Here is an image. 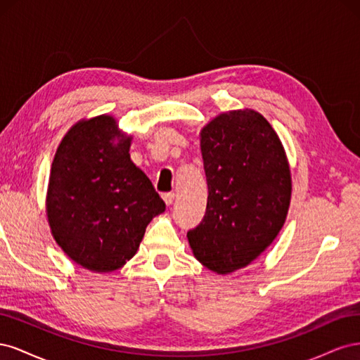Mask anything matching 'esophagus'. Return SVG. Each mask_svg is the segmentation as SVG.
<instances>
[{"instance_id":"esophagus-1","label":"esophagus","mask_w":360,"mask_h":360,"mask_svg":"<svg viewBox=\"0 0 360 360\" xmlns=\"http://www.w3.org/2000/svg\"><path fill=\"white\" fill-rule=\"evenodd\" d=\"M162 198H163V201H165V204H167V205H171V204L174 202V198H176V195H174L172 192H169V193H163V195H162Z\"/></svg>"}]
</instances>
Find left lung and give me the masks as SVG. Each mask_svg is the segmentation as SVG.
<instances>
[{
  "mask_svg": "<svg viewBox=\"0 0 360 360\" xmlns=\"http://www.w3.org/2000/svg\"><path fill=\"white\" fill-rule=\"evenodd\" d=\"M200 146L209 197L188 240L202 266L226 275L252 263L282 230L291 171L274 127L248 108L214 117L201 129Z\"/></svg>",
  "mask_w": 360,
  "mask_h": 360,
  "instance_id": "1",
  "label": "left lung"
}]
</instances>
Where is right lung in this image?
I'll return each mask as SVG.
<instances>
[{"instance_id":"right-lung-1","label":"right lung","mask_w":360,"mask_h":360,"mask_svg":"<svg viewBox=\"0 0 360 360\" xmlns=\"http://www.w3.org/2000/svg\"><path fill=\"white\" fill-rule=\"evenodd\" d=\"M132 135L112 115L79 120L53 156L46 193L52 237L73 263L110 274L132 258L165 202L130 160Z\"/></svg>"}]
</instances>
